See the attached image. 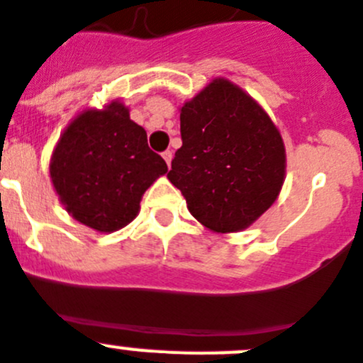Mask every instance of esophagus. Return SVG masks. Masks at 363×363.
<instances>
[{"mask_svg": "<svg viewBox=\"0 0 363 363\" xmlns=\"http://www.w3.org/2000/svg\"><path fill=\"white\" fill-rule=\"evenodd\" d=\"M172 157H174V152L172 150H166V152H162V159L166 161V164L169 166V162H172Z\"/></svg>", "mask_w": 363, "mask_h": 363, "instance_id": "1", "label": "esophagus"}]
</instances>
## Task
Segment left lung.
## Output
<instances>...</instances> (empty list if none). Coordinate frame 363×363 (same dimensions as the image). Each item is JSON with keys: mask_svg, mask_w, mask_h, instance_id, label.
I'll list each match as a JSON object with an SVG mask.
<instances>
[{"mask_svg": "<svg viewBox=\"0 0 363 363\" xmlns=\"http://www.w3.org/2000/svg\"><path fill=\"white\" fill-rule=\"evenodd\" d=\"M181 139L168 179L206 228L244 230L279 197L286 174L282 137L230 81L215 79L182 106Z\"/></svg>", "mask_w": 363, "mask_h": 363, "instance_id": "obj_1", "label": "left lung"}]
</instances>
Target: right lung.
Instances as JSON below:
<instances>
[{
    "label": "right lung",
    "instance_id": "right-lung-1",
    "mask_svg": "<svg viewBox=\"0 0 363 363\" xmlns=\"http://www.w3.org/2000/svg\"><path fill=\"white\" fill-rule=\"evenodd\" d=\"M168 166L152 152L125 104L77 117L61 135L50 177L68 213L97 231H117L135 218L143 194Z\"/></svg>",
    "mask_w": 363,
    "mask_h": 363
}]
</instances>
